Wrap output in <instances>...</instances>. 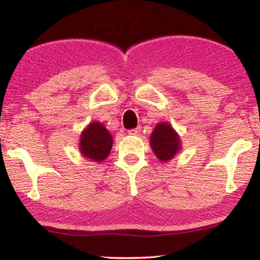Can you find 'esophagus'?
<instances>
[{
    "mask_svg": "<svg viewBox=\"0 0 260 260\" xmlns=\"http://www.w3.org/2000/svg\"><path fill=\"white\" fill-rule=\"evenodd\" d=\"M141 132V128L140 127H136V128H133V129H129L128 131V134L129 135H139Z\"/></svg>",
    "mask_w": 260,
    "mask_h": 260,
    "instance_id": "1",
    "label": "esophagus"
}]
</instances>
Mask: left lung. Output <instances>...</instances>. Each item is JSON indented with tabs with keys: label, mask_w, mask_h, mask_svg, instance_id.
Wrapping results in <instances>:
<instances>
[{
	"label": "left lung",
	"mask_w": 260,
	"mask_h": 260,
	"mask_svg": "<svg viewBox=\"0 0 260 260\" xmlns=\"http://www.w3.org/2000/svg\"><path fill=\"white\" fill-rule=\"evenodd\" d=\"M150 146L160 161L171 160L181 147L180 136L167 122L157 124L150 136Z\"/></svg>",
	"instance_id": "1"
}]
</instances>
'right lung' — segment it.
Masks as SVG:
<instances>
[{
	"label": "right lung",
	"mask_w": 260,
	"mask_h": 260,
	"mask_svg": "<svg viewBox=\"0 0 260 260\" xmlns=\"http://www.w3.org/2000/svg\"><path fill=\"white\" fill-rule=\"evenodd\" d=\"M112 142V135L103 124L93 121L82 131L79 148L83 157L94 161H102L110 155Z\"/></svg>",
	"instance_id": "obj_1"
}]
</instances>
